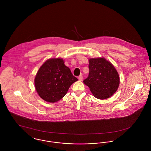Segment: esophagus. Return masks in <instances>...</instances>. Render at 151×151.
Wrapping results in <instances>:
<instances>
[{
  "label": "esophagus",
  "instance_id": "34e87169",
  "mask_svg": "<svg viewBox=\"0 0 151 151\" xmlns=\"http://www.w3.org/2000/svg\"><path fill=\"white\" fill-rule=\"evenodd\" d=\"M78 80H79L80 81H82V80H83V76H82V75H80V76H78Z\"/></svg>",
  "mask_w": 151,
  "mask_h": 151
}]
</instances>
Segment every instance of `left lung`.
I'll return each mask as SVG.
<instances>
[{
  "label": "left lung",
  "mask_w": 151,
  "mask_h": 151,
  "mask_svg": "<svg viewBox=\"0 0 151 151\" xmlns=\"http://www.w3.org/2000/svg\"><path fill=\"white\" fill-rule=\"evenodd\" d=\"M88 67V77L83 82L94 96L104 100L112 96L119 84V75L113 65L104 58H96L89 60Z\"/></svg>",
  "instance_id": "1"
}]
</instances>
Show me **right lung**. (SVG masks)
<instances>
[{
	"mask_svg": "<svg viewBox=\"0 0 151 151\" xmlns=\"http://www.w3.org/2000/svg\"><path fill=\"white\" fill-rule=\"evenodd\" d=\"M77 80L63 59L52 58L47 60L39 68L35 84L42 99L54 102L64 97L70 86Z\"/></svg>",
	"mask_w": 151,
	"mask_h": 151,
	"instance_id": "obj_1",
	"label": "right lung"
}]
</instances>
